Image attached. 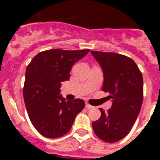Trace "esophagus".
<instances>
[{
    "mask_svg": "<svg viewBox=\"0 0 160 160\" xmlns=\"http://www.w3.org/2000/svg\"><path fill=\"white\" fill-rule=\"evenodd\" d=\"M86 107H87V109H90V108H93V106H91L90 104H89L88 102H86Z\"/></svg>",
    "mask_w": 160,
    "mask_h": 160,
    "instance_id": "34e87169",
    "label": "esophagus"
}]
</instances>
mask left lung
I'll use <instances>...</instances> for the list:
<instances>
[{
    "label": "left lung",
    "mask_w": 160,
    "mask_h": 160,
    "mask_svg": "<svg viewBox=\"0 0 160 160\" xmlns=\"http://www.w3.org/2000/svg\"><path fill=\"white\" fill-rule=\"evenodd\" d=\"M103 71L102 91L110 93L112 107L100 108L101 117L92 122L95 135L107 142L121 140L129 134L143 99V80L136 63L116 53L91 51Z\"/></svg>",
    "instance_id": "obj_1"
}]
</instances>
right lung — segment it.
I'll return each mask as SVG.
<instances>
[{"mask_svg":"<svg viewBox=\"0 0 160 160\" xmlns=\"http://www.w3.org/2000/svg\"><path fill=\"white\" fill-rule=\"evenodd\" d=\"M90 49H49L40 52L25 71L23 97L32 126L44 137L55 138L69 132L85 102L66 101L60 94L62 82L70 79L74 63Z\"/></svg>","mask_w":160,"mask_h":160,"instance_id":"right-lung-1","label":"right lung"}]
</instances>
